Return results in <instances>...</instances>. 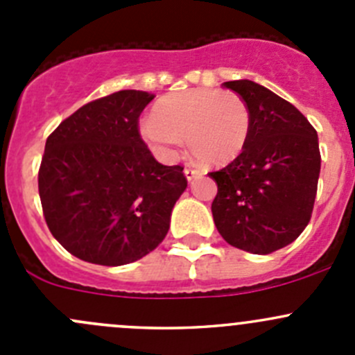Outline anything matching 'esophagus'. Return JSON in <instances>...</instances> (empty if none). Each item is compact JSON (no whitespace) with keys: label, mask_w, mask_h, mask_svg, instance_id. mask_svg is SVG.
<instances>
[{"label":"esophagus","mask_w":355,"mask_h":355,"mask_svg":"<svg viewBox=\"0 0 355 355\" xmlns=\"http://www.w3.org/2000/svg\"><path fill=\"white\" fill-rule=\"evenodd\" d=\"M184 173H185V178H187V180L191 182V180H194L196 177H198V175H199V170H196V168L187 166V168H185V170H184Z\"/></svg>","instance_id":"obj_1"}]
</instances>
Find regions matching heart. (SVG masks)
Returning a JSON list of instances; mask_svg holds the SVG:
<instances>
[{
  "label": "heart",
  "mask_w": 355,
  "mask_h": 355,
  "mask_svg": "<svg viewBox=\"0 0 355 355\" xmlns=\"http://www.w3.org/2000/svg\"><path fill=\"white\" fill-rule=\"evenodd\" d=\"M249 132L250 111L241 96L204 87L164 96L141 123L144 141L163 159H175L185 137L192 155L211 166L241 155Z\"/></svg>",
  "instance_id": "obj_1"
}]
</instances>
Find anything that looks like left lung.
<instances>
[{"label":"left lung","mask_w":355,"mask_h":355,"mask_svg":"<svg viewBox=\"0 0 355 355\" xmlns=\"http://www.w3.org/2000/svg\"><path fill=\"white\" fill-rule=\"evenodd\" d=\"M223 85L249 106L250 132L241 155L209 173L218 185L214 225L237 249L275 252L292 244L311 220L321 170L318 134L270 89L245 78Z\"/></svg>","instance_id":"1"}]
</instances>
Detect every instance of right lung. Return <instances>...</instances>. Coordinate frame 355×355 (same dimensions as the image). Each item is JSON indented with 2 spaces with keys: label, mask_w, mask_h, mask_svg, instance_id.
Instances as JSON below:
<instances>
[{
  "label": "right lung",
  "mask_w": 355,
  "mask_h": 355,
  "mask_svg": "<svg viewBox=\"0 0 355 355\" xmlns=\"http://www.w3.org/2000/svg\"><path fill=\"white\" fill-rule=\"evenodd\" d=\"M155 96L118 91L87 103L48 137L39 196L53 237L82 261L134 263L166 237L187 189L184 168L157 163L139 134Z\"/></svg>",
  "instance_id": "right-lung-1"
}]
</instances>
